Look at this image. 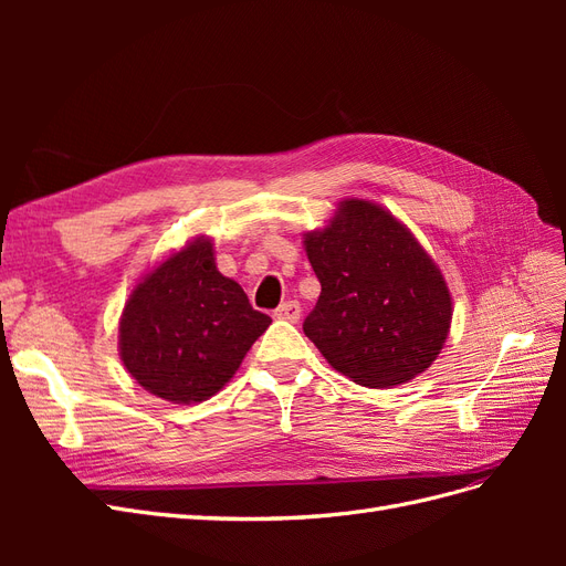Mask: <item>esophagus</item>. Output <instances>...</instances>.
Masks as SVG:
<instances>
[{"mask_svg":"<svg viewBox=\"0 0 566 566\" xmlns=\"http://www.w3.org/2000/svg\"><path fill=\"white\" fill-rule=\"evenodd\" d=\"M273 316L276 318H283V321H290V323H297L300 321V316H302V306H300V302H295V300H287V302H283L276 312H273Z\"/></svg>","mask_w":566,"mask_h":566,"instance_id":"esophagus-1","label":"esophagus"}]
</instances>
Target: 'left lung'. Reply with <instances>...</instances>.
<instances>
[{
	"instance_id": "obj_1",
	"label": "left lung",
	"mask_w": 566,
	"mask_h": 566,
	"mask_svg": "<svg viewBox=\"0 0 566 566\" xmlns=\"http://www.w3.org/2000/svg\"><path fill=\"white\" fill-rule=\"evenodd\" d=\"M304 245L321 295L302 328L335 370L385 389L432 366L451 328V293L401 221L352 198Z\"/></svg>"
}]
</instances>
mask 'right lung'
Masks as SVG:
<instances>
[{
  "label": "right lung",
  "instance_id": "1",
  "mask_svg": "<svg viewBox=\"0 0 566 566\" xmlns=\"http://www.w3.org/2000/svg\"><path fill=\"white\" fill-rule=\"evenodd\" d=\"M269 323L217 271L210 238H198L134 287L119 318V356L150 394L198 403L233 378Z\"/></svg>",
  "mask_w": 566,
  "mask_h": 566
}]
</instances>
